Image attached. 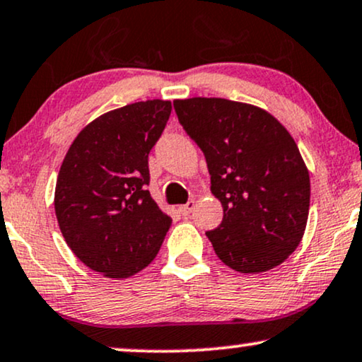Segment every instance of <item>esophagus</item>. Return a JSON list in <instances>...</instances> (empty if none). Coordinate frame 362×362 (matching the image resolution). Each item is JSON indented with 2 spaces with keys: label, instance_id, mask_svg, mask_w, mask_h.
I'll return each instance as SVG.
<instances>
[{
  "label": "esophagus",
  "instance_id": "34e87169",
  "mask_svg": "<svg viewBox=\"0 0 362 362\" xmlns=\"http://www.w3.org/2000/svg\"><path fill=\"white\" fill-rule=\"evenodd\" d=\"M194 209H195V200H190V202H187L185 205H182L178 210H180V214L184 216H189Z\"/></svg>",
  "mask_w": 362,
  "mask_h": 362
}]
</instances>
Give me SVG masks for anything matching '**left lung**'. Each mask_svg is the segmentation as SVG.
Here are the masks:
<instances>
[{"label": "left lung", "mask_w": 362, "mask_h": 362, "mask_svg": "<svg viewBox=\"0 0 362 362\" xmlns=\"http://www.w3.org/2000/svg\"><path fill=\"white\" fill-rule=\"evenodd\" d=\"M173 107L223 206L218 228L206 231L216 257L240 273L276 268L301 243L310 214V172L295 139L253 104L190 98Z\"/></svg>", "instance_id": "1"}]
</instances>
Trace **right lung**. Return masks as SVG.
Returning <instances> with one entry per match:
<instances>
[{
  "label": "right lung",
  "instance_id": "1",
  "mask_svg": "<svg viewBox=\"0 0 362 362\" xmlns=\"http://www.w3.org/2000/svg\"><path fill=\"white\" fill-rule=\"evenodd\" d=\"M170 100L127 104L77 134L61 163L54 210L67 247L86 267L124 279L157 257L172 218L147 190L148 152Z\"/></svg>",
  "mask_w": 362,
  "mask_h": 362
}]
</instances>
